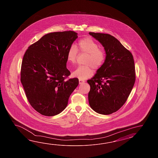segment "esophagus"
Returning <instances> with one entry per match:
<instances>
[{
  "label": "esophagus",
  "instance_id": "1",
  "mask_svg": "<svg viewBox=\"0 0 158 158\" xmlns=\"http://www.w3.org/2000/svg\"><path fill=\"white\" fill-rule=\"evenodd\" d=\"M84 82H85V81L82 80H79V84H83Z\"/></svg>",
  "mask_w": 158,
  "mask_h": 158
}]
</instances>
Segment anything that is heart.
<instances>
[{
  "instance_id": "heart-1",
  "label": "heart",
  "mask_w": 158,
  "mask_h": 158,
  "mask_svg": "<svg viewBox=\"0 0 158 158\" xmlns=\"http://www.w3.org/2000/svg\"><path fill=\"white\" fill-rule=\"evenodd\" d=\"M77 49L74 47L69 48L67 52V60L71 64L76 62L78 51L81 54H87L85 61L86 65L78 66L72 73V76L80 80H85L90 77L93 74V70H97L102 66L106 59V54L103 50L99 48V44L92 39L85 38L80 40L77 44Z\"/></svg>"
}]
</instances>
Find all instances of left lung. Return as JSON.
Returning a JSON list of instances; mask_svg holds the SVG:
<instances>
[{
    "mask_svg": "<svg viewBox=\"0 0 158 158\" xmlns=\"http://www.w3.org/2000/svg\"><path fill=\"white\" fill-rule=\"evenodd\" d=\"M104 47V63L87 83L88 99L98 114H110L124 104L133 87L135 72L133 56L118 40L108 34L90 32Z\"/></svg>",
    "mask_w": 158,
    "mask_h": 158,
    "instance_id": "1",
    "label": "left lung"
}]
</instances>
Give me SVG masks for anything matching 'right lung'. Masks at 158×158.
I'll return each mask as SVG.
<instances>
[{"mask_svg":"<svg viewBox=\"0 0 158 158\" xmlns=\"http://www.w3.org/2000/svg\"><path fill=\"white\" fill-rule=\"evenodd\" d=\"M77 33L65 31L47 34L28 47L21 68V82L27 99L42 115L60 114L78 85L67 68V52Z\"/></svg>","mask_w":158,"mask_h":158,"instance_id":"obj_1","label":"right lung"}]
</instances>
